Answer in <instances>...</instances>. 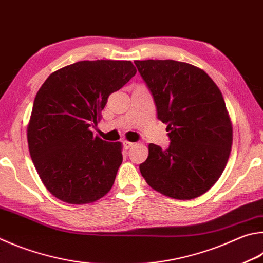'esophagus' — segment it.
Wrapping results in <instances>:
<instances>
[{
  "label": "esophagus",
  "mask_w": 263,
  "mask_h": 263,
  "mask_svg": "<svg viewBox=\"0 0 263 263\" xmlns=\"http://www.w3.org/2000/svg\"><path fill=\"white\" fill-rule=\"evenodd\" d=\"M123 144H124V147H125L126 149H128V148H131L132 146H135V144H133V142H131V141H127V140L124 141Z\"/></svg>",
  "instance_id": "esophagus-1"
}]
</instances>
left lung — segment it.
I'll use <instances>...</instances> for the list:
<instances>
[{"label":"left lung","instance_id":"1","mask_svg":"<svg viewBox=\"0 0 263 263\" xmlns=\"http://www.w3.org/2000/svg\"><path fill=\"white\" fill-rule=\"evenodd\" d=\"M165 123L170 145L149 144L139 165L151 187L166 197L191 200L221 177L232 145V125L217 85L203 70L174 60L136 61Z\"/></svg>","mask_w":263,"mask_h":263}]
</instances>
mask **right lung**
I'll use <instances>...</instances> for the list:
<instances>
[{
  "mask_svg": "<svg viewBox=\"0 0 263 263\" xmlns=\"http://www.w3.org/2000/svg\"><path fill=\"white\" fill-rule=\"evenodd\" d=\"M137 70L130 61H80L52 72L37 90L27 126L31 159L42 183L62 201L94 202L112 187L121 142L93 136L109 95Z\"/></svg>",
  "mask_w": 263,
  "mask_h": 263,
  "instance_id": "obj_1",
  "label": "right lung"
}]
</instances>
